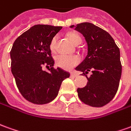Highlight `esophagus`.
I'll list each match as a JSON object with an SVG mask.
<instances>
[{
  "label": "esophagus",
  "mask_w": 131,
  "mask_h": 131,
  "mask_svg": "<svg viewBox=\"0 0 131 131\" xmlns=\"http://www.w3.org/2000/svg\"><path fill=\"white\" fill-rule=\"evenodd\" d=\"M71 77H78V74L77 72H73L71 73Z\"/></svg>",
  "instance_id": "obj_1"
}]
</instances>
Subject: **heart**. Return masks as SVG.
<instances>
[{
    "instance_id": "obj_1",
    "label": "heart",
    "mask_w": 131,
    "mask_h": 131,
    "mask_svg": "<svg viewBox=\"0 0 131 131\" xmlns=\"http://www.w3.org/2000/svg\"><path fill=\"white\" fill-rule=\"evenodd\" d=\"M68 37L70 42L75 45H78L81 42V38L78 34L71 32L68 35ZM57 41V37L54 36L50 42V49L52 52H54L56 51ZM79 62H80V58L77 55L59 54L55 57L56 65L65 70L72 69Z\"/></svg>"
}]
</instances>
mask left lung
<instances>
[{"instance_id":"1","label":"left lung","mask_w":131,"mask_h":131,"mask_svg":"<svg viewBox=\"0 0 131 131\" xmlns=\"http://www.w3.org/2000/svg\"><path fill=\"white\" fill-rule=\"evenodd\" d=\"M70 27L83 35L88 46L86 58L76 67L88 79L86 86L77 89L79 98L89 106H104L113 99L119 86L122 72L119 48L110 34L92 23ZM89 71L92 72L90 78L85 75Z\"/></svg>"}]
</instances>
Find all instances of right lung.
<instances>
[{"label":"right lung","instance_id":"obj_1","mask_svg":"<svg viewBox=\"0 0 131 131\" xmlns=\"http://www.w3.org/2000/svg\"><path fill=\"white\" fill-rule=\"evenodd\" d=\"M62 27L36 25L15 40L10 51L11 72L22 96L31 103L45 104L58 95L64 79L70 76L53 67L50 44ZM43 66L50 67L49 72Z\"/></svg>","mask_w":131,"mask_h":131}]
</instances>
